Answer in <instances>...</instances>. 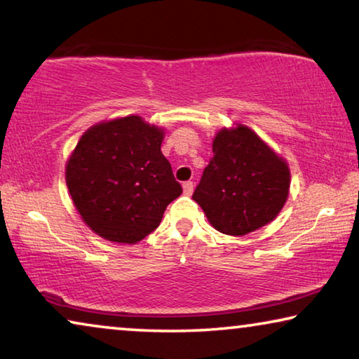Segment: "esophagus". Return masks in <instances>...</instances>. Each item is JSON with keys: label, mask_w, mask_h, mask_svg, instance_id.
<instances>
[{"label": "esophagus", "mask_w": 359, "mask_h": 359, "mask_svg": "<svg viewBox=\"0 0 359 359\" xmlns=\"http://www.w3.org/2000/svg\"><path fill=\"white\" fill-rule=\"evenodd\" d=\"M184 194L189 195V196L194 194V182H191V180L184 182Z\"/></svg>", "instance_id": "34e87169"}]
</instances>
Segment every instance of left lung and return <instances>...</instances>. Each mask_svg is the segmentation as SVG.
Here are the masks:
<instances>
[{"instance_id": "1", "label": "left lung", "mask_w": 359, "mask_h": 359, "mask_svg": "<svg viewBox=\"0 0 359 359\" xmlns=\"http://www.w3.org/2000/svg\"><path fill=\"white\" fill-rule=\"evenodd\" d=\"M288 187L287 163L251 128L238 126L214 138L212 158L191 198L216 231L247 235L276 219Z\"/></svg>"}]
</instances>
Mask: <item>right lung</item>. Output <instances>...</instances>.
<instances>
[{"mask_svg": "<svg viewBox=\"0 0 359 359\" xmlns=\"http://www.w3.org/2000/svg\"><path fill=\"white\" fill-rule=\"evenodd\" d=\"M161 128L142 117L101 122L80 138L66 182L80 216L103 238L137 243L161 222L182 194L161 153Z\"/></svg>", "mask_w": 359, "mask_h": 359, "instance_id": "1", "label": "right lung"}]
</instances>
